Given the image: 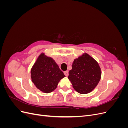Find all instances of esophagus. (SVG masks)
I'll list each match as a JSON object with an SVG mask.
<instances>
[{
    "label": "esophagus",
    "instance_id": "esophagus-1",
    "mask_svg": "<svg viewBox=\"0 0 128 128\" xmlns=\"http://www.w3.org/2000/svg\"><path fill=\"white\" fill-rule=\"evenodd\" d=\"M64 74L66 76H68V71H65L64 72Z\"/></svg>",
    "mask_w": 128,
    "mask_h": 128
}]
</instances>
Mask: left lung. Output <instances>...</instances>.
<instances>
[{
  "label": "left lung",
  "instance_id": "1",
  "mask_svg": "<svg viewBox=\"0 0 128 128\" xmlns=\"http://www.w3.org/2000/svg\"><path fill=\"white\" fill-rule=\"evenodd\" d=\"M101 76V68L98 62L88 53H84L74 60L68 78L76 91L87 94L97 86Z\"/></svg>",
  "mask_w": 128,
  "mask_h": 128
}]
</instances>
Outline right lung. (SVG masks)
I'll list each match as a JSON object with an SVG mask.
<instances>
[{"mask_svg": "<svg viewBox=\"0 0 128 128\" xmlns=\"http://www.w3.org/2000/svg\"><path fill=\"white\" fill-rule=\"evenodd\" d=\"M31 78L35 86L48 94L56 88L60 80L65 77L53 58L42 53L31 69Z\"/></svg>", "mask_w": 128, "mask_h": 128, "instance_id": "1", "label": "right lung"}]
</instances>
